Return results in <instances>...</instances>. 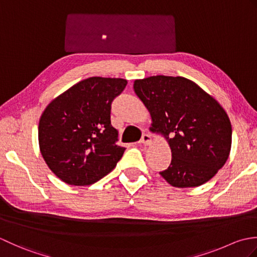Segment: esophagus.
<instances>
[{"label": "esophagus", "instance_id": "1", "mask_svg": "<svg viewBox=\"0 0 257 257\" xmlns=\"http://www.w3.org/2000/svg\"><path fill=\"white\" fill-rule=\"evenodd\" d=\"M140 144H143L145 146L150 145L151 144V136L148 134H145L143 136V138H141V140H140Z\"/></svg>", "mask_w": 257, "mask_h": 257}]
</instances>
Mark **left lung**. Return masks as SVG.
Masks as SVG:
<instances>
[{
  "instance_id": "8db88e82",
  "label": "left lung",
  "mask_w": 257,
  "mask_h": 257,
  "mask_svg": "<svg viewBox=\"0 0 257 257\" xmlns=\"http://www.w3.org/2000/svg\"><path fill=\"white\" fill-rule=\"evenodd\" d=\"M134 89L150 112V130L170 146L171 163L161 177L176 188L199 187L214 177L232 145L230 118L220 103L180 76L137 79Z\"/></svg>"
}]
</instances>
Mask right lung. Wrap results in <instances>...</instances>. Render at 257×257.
<instances>
[{
  "mask_svg": "<svg viewBox=\"0 0 257 257\" xmlns=\"http://www.w3.org/2000/svg\"><path fill=\"white\" fill-rule=\"evenodd\" d=\"M127 85L122 78L89 77L52 100L38 123L46 165L70 185H89L113 170L124 152L110 122L111 102Z\"/></svg>",
  "mask_w": 257,
  "mask_h": 257,
  "instance_id": "right-lung-1",
  "label": "right lung"
}]
</instances>
